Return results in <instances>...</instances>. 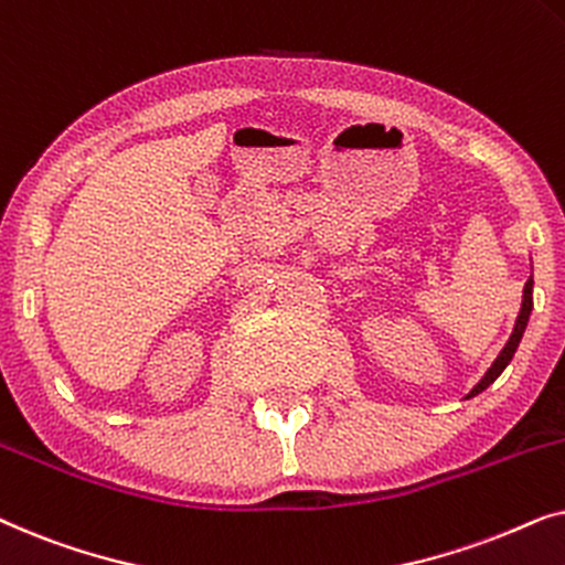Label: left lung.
<instances>
[{
	"instance_id": "1",
	"label": "left lung",
	"mask_w": 565,
	"mask_h": 565,
	"mask_svg": "<svg viewBox=\"0 0 565 565\" xmlns=\"http://www.w3.org/2000/svg\"><path fill=\"white\" fill-rule=\"evenodd\" d=\"M530 311H532V277H530L527 282H524L522 308H520V316H516V323H514V331H512V337H509V342H507L504 350L499 352V358L493 360V365L489 367V373H486V375L481 377V383H478L476 388L468 393V398L478 396V393L489 388V385H491L493 381H497V377H499L501 373H504V367H507L509 362H512V358H514L516 347H520V339H522V334H524V327H527V321H530Z\"/></svg>"
}]
</instances>
